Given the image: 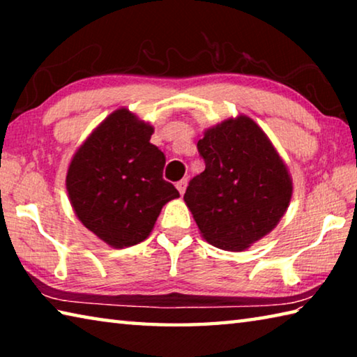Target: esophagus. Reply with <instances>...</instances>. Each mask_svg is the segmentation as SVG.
Returning <instances> with one entry per match:
<instances>
[{
    "label": "esophagus",
    "instance_id": "esophagus-1",
    "mask_svg": "<svg viewBox=\"0 0 357 357\" xmlns=\"http://www.w3.org/2000/svg\"><path fill=\"white\" fill-rule=\"evenodd\" d=\"M185 187H187V179H181L176 183V189L179 190L181 195H183V193L185 192Z\"/></svg>",
    "mask_w": 357,
    "mask_h": 357
}]
</instances>
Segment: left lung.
<instances>
[{
    "label": "left lung",
    "mask_w": 357,
    "mask_h": 357,
    "mask_svg": "<svg viewBox=\"0 0 357 357\" xmlns=\"http://www.w3.org/2000/svg\"><path fill=\"white\" fill-rule=\"evenodd\" d=\"M197 148L206 168L190 181L184 202L202 236L222 250L249 249L273 231L291 202L285 162L245 114L204 130Z\"/></svg>",
    "instance_id": "1"
}]
</instances>
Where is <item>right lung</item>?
<instances>
[{
    "instance_id": "add662e5",
    "label": "right lung",
    "mask_w": 357,
    "mask_h": 357,
    "mask_svg": "<svg viewBox=\"0 0 357 357\" xmlns=\"http://www.w3.org/2000/svg\"><path fill=\"white\" fill-rule=\"evenodd\" d=\"M153 132L149 123L118 108L69 164L66 187L78 220L114 249L146 239L162 208L179 197L162 178L165 155L149 142Z\"/></svg>"
}]
</instances>
